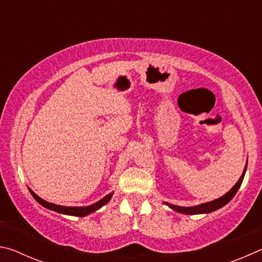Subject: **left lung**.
I'll list each match as a JSON object with an SVG mask.
<instances>
[{
  "mask_svg": "<svg viewBox=\"0 0 262 262\" xmlns=\"http://www.w3.org/2000/svg\"><path fill=\"white\" fill-rule=\"evenodd\" d=\"M246 166H247V163H246ZM246 166L244 168V172L241 178L237 181V184L233 186V187L229 190V192L223 195V196L220 198V199H216L214 201H210V202H207V203H202V205H199V206H195V207H190V208H184V207H178V206H173V205H170V203H167V206H170L172 209H174L176 211L181 212V214H186V215H195V214H205V212H211L214 210L220 209L223 206L227 205L228 202H230L232 200V198L236 195V193L238 192L239 187H241V185L243 183V179H244V176H245V172H246Z\"/></svg>",
  "mask_w": 262,
  "mask_h": 262,
  "instance_id": "1",
  "label": "left lung"
}]
</instances>
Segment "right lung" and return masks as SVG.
Segmentation results:
<instances>
[{"mask_svg":"<svg viewBox=\"0 0 262 262\" xmlns=\"http://www.w3.org/2000/svg\"><path fill=\"white\" fill-rule=\"evenodd\" d=\"M30 192H31V194H32V196L35 199V200H37L41 206H43L45 208H48V209L54 210V211H57V212H61V214L72 215V216H79V217L85 216L88 214H90V212H94L97 209H99L100 207H103L104 205H106V203H107L111 200V198H112V194H113V193H111L108 195H106L104 199H101V200H99L98 202L95 203V205H91L89 207H63V206L53 205V203H50V202H47L45 200H42V199L39 198L37 194H34L31 189H30Z\"/></svg>","mask_w":262,"mask_h":262,"instance_id":"1","label":"right lung"}]
</instances>
